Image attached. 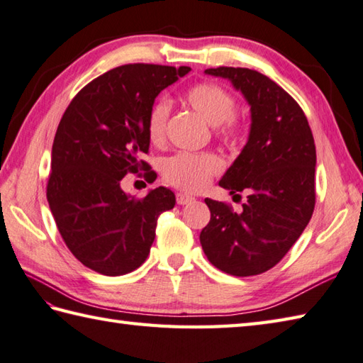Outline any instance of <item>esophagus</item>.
Instances as JSON below:
<instances>
[{
	"label": "esophagus",
	"instance_id": "34e87169",
	"mask_svg": "<svg viewBox=\"0 0 363 363\" xmlns=\"http://www.w3.org/2000/svg\"><path fill=\"white\" fill-rule=\"evenodd\" d=\"M194 196H190V195H186V194H177L176 195V201H177V204L179 206H184V204H189V203H191L194 201Z\"/></svg>",
	"mask_w": 363,
	"mask_h": 363
}]
</instances>
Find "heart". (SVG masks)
Returning a JSON list of instances; mask_svg holds the SVG:
<instances>
[{
	"label": "heart",
	"instance_id": "heart-1",
	"mask_svg": "<svg viewBox=\"0 0 363 363\" xmlns=\"http://www.w3.org/2000/svg\"><path fill=\"white\" fill-rule=\"evenodd\" d=\"M184 99L209 125L217 126V135L223 142L237 145L242 140L243 123L235 113V98L226 89L215 82H199L186 91ZM168 112L169 106L164 99L150 109L146 133L152 142H160L164 138ZM220 169L221 160L212 152H179L164 162L162 173L172 186L186 191H198L206 187L211 177Z\"/></svg>",
	"mask_w": 363,
	"mask_h": 363
}]
</instances>
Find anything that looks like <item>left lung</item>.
I'll use <instances>...</instances> for the list:
<instances>
[{
  "instance_id": "obj_1",
  "label": "left lung",
  "mask_w": 363,
  "mask_h": 363,
  "mask_svg": "<svg viewBox=\"0 0 363 363\" xmlns=\"http://www.w3.org/2000/svg\"><path fill=\"white\" fill-rule=\"evenodd\" d=\"M229 79L251 107L245 148L220 186L248 191L242 212L206 198L211 221L201 234L203 251L213 267L233 276L268 272L289 252L311 221L315 207L313 135L306 115L287 91L250 68H207Z\"/></svg>"
}]
</instances>
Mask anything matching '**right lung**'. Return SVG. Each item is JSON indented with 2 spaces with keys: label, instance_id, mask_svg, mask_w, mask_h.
<instances>
[{
  "label": "right lung",
  "instance_id": "right-lung-1",
  "mask_svg": "<svg viewBox=\"0 0 363 363\" xmlns=\"http://www.w3.org/2000/svg\"><path fill=\"white\" fill-rule=\"evenodd\" d=\"M190 67L129 64L79 90L60 120L51 151L46 198L68 250L106 276L134 272L146 260L157 218L174 207L169 189L126 195L121 179L150 168L146 120L154 99ZM154 172L146 169L145 176Z\"/></svg>",
  "mask_w": 363,
  "mask_h": 363
}]
</instances>
